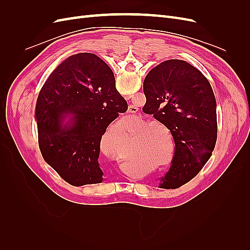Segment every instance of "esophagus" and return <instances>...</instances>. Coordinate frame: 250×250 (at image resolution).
<instances>
[{"label":"esophagus","instance_id":"34e87169","mask_svg":"<svg viewBox=\"0 0 250 250\" xmlns=\"http://www.w3.org/2000/svg\"><path fill=\"white\" fill-rule=\"evenodd\" d=\"M128 111H129V113H137L139 111V108L137 106H134V105H129Z\"/></svg>","mask_w":250,"mask_h":250}]
</instances>
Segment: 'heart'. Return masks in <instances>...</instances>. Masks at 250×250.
Returning a JSON list of instances; mask_svg holds the SVG:
<instances>
[{
    "label": "heart",
    "mask_w": 250,
    "mask_h": 250,
    "mask_svg": "<svg viewBox=\"0 0 250 250\" xmlns=\"http://www.w3.org/2000/svg\"><path fill=\"white\" fill-rule=\"evenodd\" d=\"M147 120L140 119L131 125L128 126V129L132 130L134 128L138 127L135 129L133 133L132 142H135L134 145L128 150L126 155V163L135 170H141L144 168H148L153 164L154 157L156 155V143L160 137V129L158 128H163V126L152 121V122H146ZM108 141L102 140V151L107 154L108 156L120 160L123 155V149L126 145V139L123 137L119 140L118 146L116 148H110L108 146ZM131 146V145H130Z\"/></svg>",
    "instance_id": "b5f03b06"
}]
</instances>
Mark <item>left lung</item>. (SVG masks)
Segmentation results:
<instances>
[{
  "instance_id": "1",
  "label": "left lung",
  "mask_w": 250,
  "mask_h": 250,
  "mask_svg": "<svg viewBox=\"0 0 250 250\" xmlns=\"http://www.w3.org/2000/svg\"><path fill=\"white\" fill-rule=\"evenodd\" d=\"M146 104L171 132L175 149L160 188H177L193 179L207 164L217 141L216 99L208 80L184 60L170 59L151 70L144 80Z\"/></svg>"
}]
</instances>
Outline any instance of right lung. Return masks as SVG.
<instances>
[{"instance_id": "add662e5", "label": "right lung", "mask_w": 250, "mask_h": 250, "mask_svg": "<svg viewBox=\"0 0 250 250\" xmlns=\"http://www.w3.org/2000/svg\"><path fill=\"white\" fill-rule=\"evenodd\" d=\"M110 67L93 53L66 58L42 87L35 115L43 160L72 186L100 184L107 126L127 110Z\"/></svg>"}]
</instances>
